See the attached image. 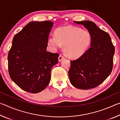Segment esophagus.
Wrapping results in <instances>:
<instances>
[{
    "instance_id": "esophagus-1",
    "label": "esophagus",
    "mask_w": 120,
    "mask_h": 120,
    "mask_svg": "<svg viewBox=\"0 0 120 120\" xmlns=\"http://www.w3.org/2000/svg\"><path fill=\"white\" fill-rule=\"evenodd\" d=\"M64 56H62V55H60L59 56V58H58V60H59V61H61L64 59Z\"/></svg>"
}]
</instances>
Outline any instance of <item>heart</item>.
<instances>
[{
	"instance_id": "b5f03b06",
	"label": "heart",
	"mask_w": 120,
	"mask_h": 120,
	"mask_svg": "<svg viewBox=\"0 0 120 120\" xmlns=\"http://www.w3.org/2000/svg\"><path fill=\"white\" fill-rule=\"evenodd\" d=\"M91 42L92 36L88 31L71 26L57 28L55 35H51L48 39L49 45L54 50L64 45L65 54L71 59L82 56Z\"/></svg>"
}]
</instances>
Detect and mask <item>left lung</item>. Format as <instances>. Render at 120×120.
<instances>
[{
	"label": "left lung",
	"mask_w": 120,
	"mask_h": 120,
	"mask_svg": "<svg viewBox=\"0 0 120 120\" xmlns=\"http://www.w3.org/2000/svg\"><path fill=\"white\" fill-rule=\"evenodd\" d=\"M84 26L92 36L90 48L82 56L71 61L68 74L75 87L89 89L98 86L112 72L115 48L109 34L89 21H74Z\"/></svg>",
	"instance_id": "left-lung-1"
}]
</instances>
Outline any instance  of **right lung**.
<instances>
[{"label":"right lung","instance_id":"1","mask_svg":"<svg viewBox=\"0 0 120 120\" xmlns=\"http://www.w3.org/2000/svg\"><path fill=\"white\" fill-rule=\"evenodd\" d=\"M53 25L49 21L31 22L13 38L8 55L9 74L27 92L44 90L50 82L52 68L58 63V54L46 51Z\"/></svg>","mask_w":120,"mask_h":120}]
</instances>
